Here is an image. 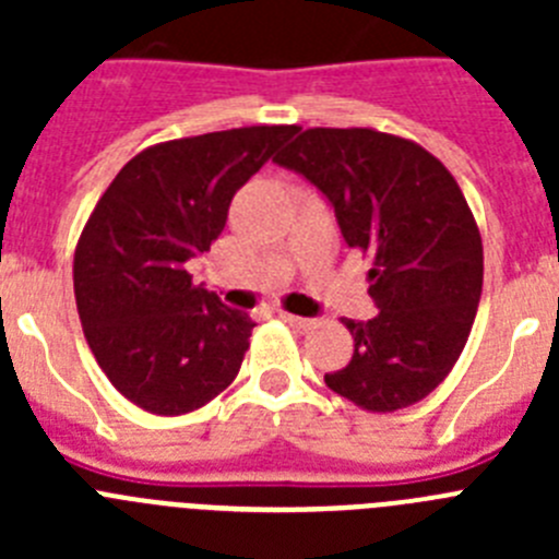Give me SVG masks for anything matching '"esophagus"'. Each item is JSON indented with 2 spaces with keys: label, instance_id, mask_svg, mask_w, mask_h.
<instances>
[{
  "label": "esophagus",
  "instance_id": "esophagus-1",
  "mask_svg": "<svg viewBox=\"0 0 559 559\" xmlns=\"http://www.w3.org/2000/svg\"><path fill=\"white\" fill-rule=\"evenodd\" d=\"M280 319H283V322H288L290 328H296V330L313 328V319H305V316H296V313H285V310H280Z\"/></svg>",
  "mask_w": 559,
  "mask_h": 559
}]
</instances>
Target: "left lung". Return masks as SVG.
<instances>
[{
    "label": "left lung",
    "instance_id": "left-lung-1",
    "mask_svg": "<svg viewBox=\"0 0 559 559\" xmlns=\"http://www.w3.org/2000/svg\"><path fill=\"white\" fill-rule=\"evenodd\" d=\"M274 162L322 192L344 243L369 260L378 316L344 319L353 358L324 383L367 412L431 394L462 355L481 299V235L456 179L426 147L372 128H310Z\"/></svg>",
    "mask_w": 559,
    "mask_h": 559
}]
</instances>
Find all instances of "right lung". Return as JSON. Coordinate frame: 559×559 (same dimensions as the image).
<instances>
[{
	"label": "right lung",
	"mask_w": 559,
	"mask_h": 559,
	"mask_svg": "<svg viewBox=\"0 0 559 559\" xmlns=\"http://www.w3.org/2000/svg\"><path fill=\"white\" fill-rule=\"evenodd\" d=\"M294 131L162 142L136 153L97 201L75 251L78 313L114 389L145 412H195L240 372L254 322L192 285L187 269L218 240L235 192Z\"/></svg>",
	"instance_id": "1"
}]
</instances>
